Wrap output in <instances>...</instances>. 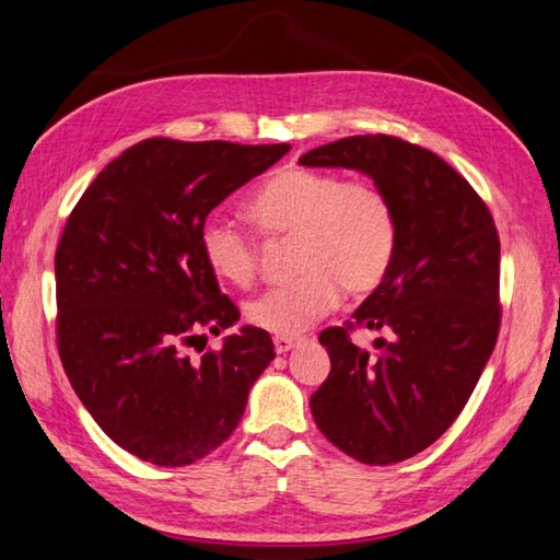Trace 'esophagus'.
<instances>
[{"mask_svg":"<svg viewBox=\"0 0 560 560\" xmlns=\"http://www.w3.org/2000/svg\"><path fill=\"white\" fill-rule=\"evenodd\" d=\"M272 345H276V352L278 354H284V352L294 350V347L300 345V340H296V338H284V335H276V338H272Z\"/></svg>","mask_w":560,"mask_h":560,"instance_id":"1","label":"esophagus"}]
</instances>
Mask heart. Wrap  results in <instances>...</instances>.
Instances as JSON below:
<instances>
[{
  "mask_svg": "<svg viewBox=\"0 0 560 560\" xmlns=\"http://www.w3.org/2000/svg\"><path fill=\"white\" fill-rule=\"evenodd\" d=\"M246 213L268 237H294L290 282L246 304V318L276 335H300L338 304L340 288L374 292L388 276L397 252V213L376 184L345 182L332 172L282 167L256 186ZM198 246L215 278L248 284L258 266L256 242L237 225L208 218Z\"/></svg>",
  "mask_w": 560,
  "mask_h": 560,
  "instance_id": "b5f03b06",
  "label": "heart"
}]
</instances>
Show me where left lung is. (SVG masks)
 Segmentation results:
<instances>
[{
    "label": "left lung",
    "mask_w": 560,
    "mask_h": 560,
    "mask_svg": "<svg viewBox=\"0 0 560 560\" xmlns=\"http://www.w3.org/2000/svg\"><path fill=\"white\" fill-rule=\"evenodd\" d=\"M374 179L397 213L388 276L354 312L385 330L376 354L345 328L318 335L330 374L312 415L332 445L364 465H393L439 441L487 366L499 338L501 242L489 208L436 153L395 136H347L300 158Z\"/></svg>",
    "instance_id": "obj_1"
}]
</instances>
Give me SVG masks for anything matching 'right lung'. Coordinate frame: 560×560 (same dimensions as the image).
I'll use <instances>...</instances> for the list:
<instances>
[{
	"mask_svg": "<svg viewBox=\"0 0 560 560\" xmlns=\"http://www.w3.org/2000/svg\"><path fill=\"white\" fill-rule=\"evenodd\" d=\"M288 151L145 139L71 210L55 256L59 357L97 427L143 463L184 467L213 453L276 359L256 326L228 335L218 352L184 350L240 320L206 266L201 225Z\"/></svg>",
	"mask_w": 560,
	"mask_h": 560,
	"instance_id": "1",
	"label": "right lung"
}]
</instances>
